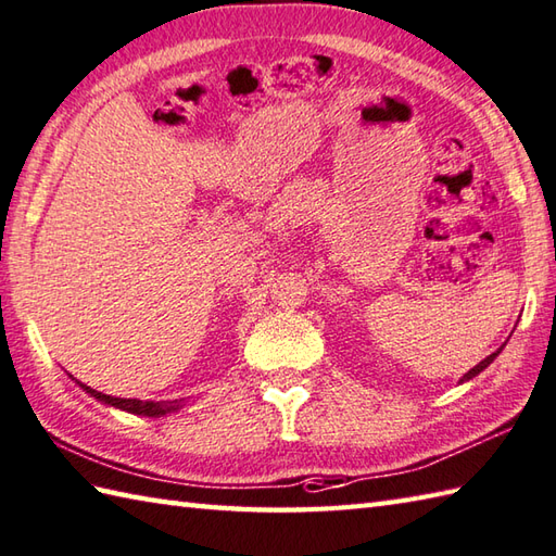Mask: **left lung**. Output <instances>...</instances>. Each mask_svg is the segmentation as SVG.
<instances>
[{
    "label": "left lung",
    "instance_id": "8db88e82",
    "mask_svg": "<svg viewBox=\"0 0 556 556\" xmlns=\"http://www.w3.org/2000/svg\"><path fill=\"white\" fill-rule=\"evenodd\" d=\"M500 353H502V348H500V350H496V353H492L490 357H484V359L480 362V365H475V367H472V369H470V371L466 374V377H463L460 381H466V379H472V377H478V374H480L482 369H486V367H490V365H492V359H494L496 355H500Z\"/></svg>",
    "mask_w": 556,
    "mask_h": 556
}]
</instances>
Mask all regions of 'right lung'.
I'll use <instances>...</instances> for the list:
<instances>
[{
  "instance_id": "add662e5",
  "label": "right lung",
  "mask_w": 556,
  "mask_h": 556,
  "mask_svg": "<svg viewBox=\"0 0 556 556\" xmlns=\"http://www.w3.org/2000/svg\"><path fill=\"white\" fill-rule=\"evenodd\" d=\"M81 389H84L86 393L93 395V399L103 401V403H108V405H115V407H119V410H127V413H134V415L157 417V415H165V413L175 410V407H177V405H175V401H173V403H167V401H136V399H115V395H105V393H100V391H96V389L84 387V383H81Z\"/></svg>"
}]
</instances>
